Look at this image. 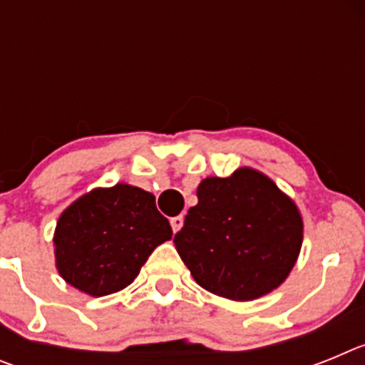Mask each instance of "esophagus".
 <instances>
[{"mask_svg":"<svg viewBox=\"0 0 365 365\" xmlns=\"http://www.w3.org/2000/svg\"><path fill=\"white\" fill-rule=\"evenodd\" d=\"M170 222H172L173 232H179L180 228H182V225H185V217H182V215H175V217L170 219Z\"/></svg>","mask_w":365,"mask_h":365,"instance_id":"34e87169","label":"esophagus"}]
</instances>
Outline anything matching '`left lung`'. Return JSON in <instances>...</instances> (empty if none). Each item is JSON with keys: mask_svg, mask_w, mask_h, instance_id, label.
I'll use <instances>...</instances> for the list:
<instances>
[{"mask_svg": "<svg viewBox=\"0 0 365 365\" xmlns=\"http://www.w3.org/2000/svg\"><path fill=\"white\" fill-rule=\"evenodd\" d=\"M197 199L173 237L193 279L234 302L278 289L302 248L303 221L294 201L252 168L206 177Z\"/></svg>", "mask_w": 365, "mask_h": 365, "instance_id": "1", "label": "left lung"}]
</instances>
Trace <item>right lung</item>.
I'll return each mask as SVG.
<instances>
[{"mask_svg": "<svg viewBox=\"0 0 365 365\" xmlns=\"http://www.w3.org/2000/svg\"><path fill=\"white\" fill-rule=\"evenodd\" d=\"M172 234L153 193L124 182L91 190L58 219L56 269L86 294H113L133 283L150 254Z\"/></svg>", "mask_w": 365, "mask_h": 365, "instance_id": "obj_1", "label": "right lung"}]
</instances>
